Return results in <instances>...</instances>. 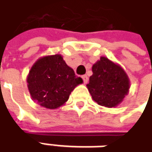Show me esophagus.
Instances as JSON below:
<instances>
[{
	"mask_svg": "<svg viewBox=\"0 0 152 152\" xmlns=\"http://www.w3.org/2000/svg\"><path fill=\"white\" fill-rule=\"evenodd\" d=\"M82 78H83V83H87L88 82V77L87 75H83L82 76Z\"/></svg>",
	"mask_w": 152,
	"mask_h": 152,
	"instance_id": "34e87169",
	"label": "esophagus"
}]
</instances>
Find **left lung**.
<instances>
[{"instance_id":"left-lung-1","label":"left lung","mask_w":152,"mask_h":152,"mask_svg":"<svg viewBox=\"0 0 152 152\" xmlns=\"http://www.w3.org/2000/svg\"><path fill=\"white\" fill-rule=\"evenodd\" d=\"M92 75L87 84L91 97L98 105L115 107L127 95L129 80L122 68L105 57L92 66Z\"/></svg>"}]
</instances>
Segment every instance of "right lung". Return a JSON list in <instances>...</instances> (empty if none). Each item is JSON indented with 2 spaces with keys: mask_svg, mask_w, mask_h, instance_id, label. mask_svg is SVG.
Returning <instances> with one entry per match:
<instances>
[{
  "mask_svg": "<svg viewBox=\"0 0 152 152\" xmlns=\"http://www.w3.org/2000/svg\"><path fill=\"white\" fill-rule=\"evenodd\" d=\"M32 98L40 105L56 109L67 102L71 91L83 83L69 67L61 55L39 59L27 79Z\"/></svg>",
  "mask_w": 152,
  "mask_h": 152,
  "instance_id": "obj_1",
  "label": "right lung"
}]
</instances>
